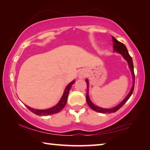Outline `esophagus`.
Instances as JSON below:
<instances>
[{
  "label": "esophagus",
  "instance_id": "34e87169",
  "mask_svg": "<svg viewBox=\"0 0 150 150\" xmlns=\"http://www.w3.org/2000/svg\"><path fill=\"white\" fill-rule=\"evenodd\" d=\"M85 77V74L84 73H81L80 74H79V77L80 78H84Z\"/></svg>",
  "mask_w": 150,
  "mask_h": 150
}]
</instances>
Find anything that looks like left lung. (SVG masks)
<instances>
[{
    "mask_svg": "<svg viewBox=\"0 0 150 150\" xmlns=\"http://www.w3.org/2000/svg\"><path fill=\"white\" fill-rule=\"evenodd\" d=\"M112 40H113V51L114 52H117L119 53H120L121 55H122L124 57V59H125L127 62L128 63L129 65V68L131 70V72L132 73V77H133V85L131 90H130L129 93L128 95H127L126 97L124 98V99L121 102V103L117 105V106L114 107L113 108H110V109H106V108H103L100 107H98L97 106H95V105L92 103L91 100L90 99V97H89V95H88V84H89V82L88 79L86 80V82L87 83V93H86V102L88 104V106H90L92 110L97 111V112L99 113H115L116 112L117 110H119L120 108L122 107L123 105L125 104L127 100H128L129 97H131V95L133 93V90H134V86H135V74H134V69H133V60L131 56L129 55V54L128 52V50H127L126 46L122 42L118 41L116 39H115L113 37H112Z\"/></svg>",
    "mask_w": 150,
    "mask_h": 150,
    "instance_id": "1",
    "label": "left lung"
}]
</instances>
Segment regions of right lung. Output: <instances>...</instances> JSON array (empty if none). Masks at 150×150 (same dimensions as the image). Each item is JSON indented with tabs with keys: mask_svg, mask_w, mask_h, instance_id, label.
Segmentation results:
<instances>
[{
	"mask_svg": "<svg viewBox=\"0 0 150 150\" xmlns=\"http://www.w3.org/2000/svg\"><path fill=\"white\" fill-rule=\"evenodd\" d=\"M75 81H73L72 82H70V83L67 86L66 88H65L64 92L63 95L62 96L60 100L56 106H53L51 108H49V109H46V110H37V109H34V108H30L29 106H28L26 105V106L29 109L30 111H31V112L35 113L37 115H50L52 114H55L57 113L59 111H61L64 107L65 106V105L67 103V99H68V93L69 91L70 90V89L71 88V86L74 84Z\"/></svg>",
	"mask_w": 150,
	"mask_h": 150,
	"instance_id": "right-lung-1",
	"label": "right lung"
}]
</instances>
